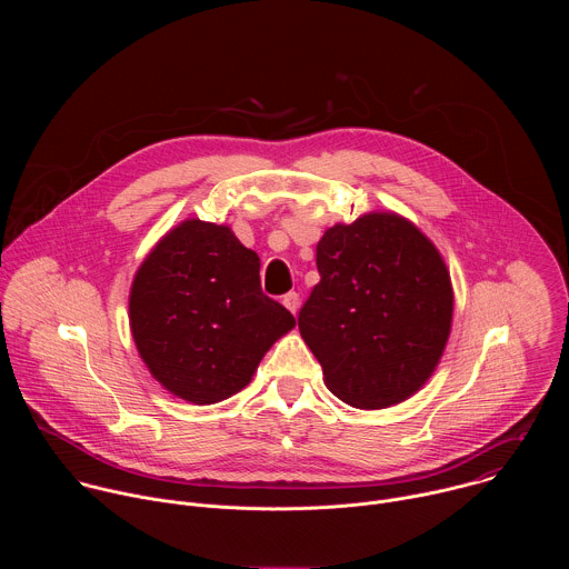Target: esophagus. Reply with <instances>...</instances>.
Wrapping results in <instances>:
<instances>
[{
	"mask_svg": "<svg viewBox=\"0 0 569 569\" xmlns=\"http://www.w3.org/2000/svg\"><path fill=\"white\" fill-rule=\"evenodd\" d=\"M283 306L295 315L299 310V295L297 292H288L283 295Z\"/></svg>",
	"mask_w": 569,
	"mask_h": 569,
	"instance_id": "esophagus-1",
	"label": "esophagus"
}]
</instances>
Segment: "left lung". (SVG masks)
<instances>
[{
  "label": "left lung",
  "mask_w": 569,
  "mask_h": 569,
  "mask_svg": "<svg viewBox=\"0 0 569 569\" xmlns=\"http://www.w3.org/2000/svg\"><path fill=\"white\" fill-rule=\"evenodd\" d=\"M317 272L297 323L327 387L360 410L419 391L452 319L450 274L432 242L396 213H369L327 229Z\"/></svg>",
  "instance_id": "8db88e82"
}]
</instances>
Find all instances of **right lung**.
Listing matches in <instances>:
<instances>
[{"instance_id":"right-lung-1","label":"right lung","mask_w":569,"mask_h":569,"mask_svg":"<svg viewBox=\"0 0 569 569\" xmlns=\"http://www.w3.org/2000/svg\"><path fill=\"white\" fill-rule=\"evenodd\" d=\"M261 261L224 224L184 220L130 290L139 356L171 393L211 405L246 387L295 317L261 290Z\"/></svg>"}]
</instances>
